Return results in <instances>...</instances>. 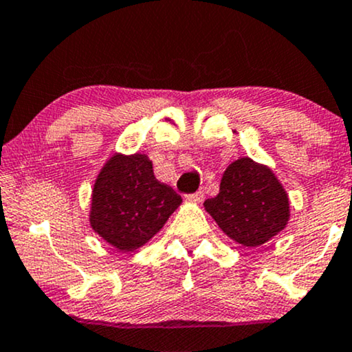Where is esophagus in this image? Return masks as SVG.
I'll return each mask as SVG.
<instances>
[{
	"label": "esophagus",
	"instance_id": "34e87169",
	"mask_svg": "<svg viewBox=\"0 0 352 352\" xmlns=\"http://www.w3.org/2000/svg\"><path fill=\"white\" fill-rule=\"evenodd\" d=\"M185 198H187V201L190 203H201L203 198H205V192H203V190H198V192H195L192 195H187Z\"/></svg>",
	"mask_w": 352,
	"mask_h": 352
}]
</instances>
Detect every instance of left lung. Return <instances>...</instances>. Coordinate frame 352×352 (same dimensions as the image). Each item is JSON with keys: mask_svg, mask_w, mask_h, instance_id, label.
I'll list each match as a JSON object with an SVG mask.
<instances>
[{"mask_svg": "<svg viewBox=\"0 0 352 352\" xmlns=\"http://www.w3.org/2000/svg\"><path fill=\"white\" fill-rule=\"evenodd\" d=\"M206 213L224 234L245 248H259L283 231L290 200L272 168L239 157L224 170L219 193L205 203Z\"/></svg>", "mask_w": 352, "mask_h": 352, "instance_id": "obj_1", "label": "left lung"}]
</instances>
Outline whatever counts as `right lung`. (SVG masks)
<instances>
[{"label": "right lung", "mask_w": 352, "mask_h": 352, "mask_svg": "<svg viewBox=\"0 0 352 352\" xmlns=\"http://www.w3.org/2000/svg\"><path fill=\"white\" fill-rule=\"evenodd\" d=\"M182 205V197L155 179L146 154L114 152L91 190L90 228L120 252L142 248Z\"/></svg>", "instance_id": "add662e5"}]
</instances>
